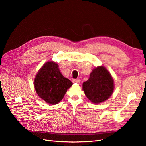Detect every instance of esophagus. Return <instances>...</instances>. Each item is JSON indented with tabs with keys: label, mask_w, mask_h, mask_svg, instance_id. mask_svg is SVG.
Wrapping results in <instances>:
<instances>
[{
	"label": "esophagus",
	"mask_w": 146,
	"mask_h": 146,
	"mask_svg": "<svg viewBox=\"0 0 146 146\" xmlns=\"http://www.w3.org/2000/svg\"><path fill=\"white\" fill-rule=\"evenodd\" d=\"M72 82L73 83H80V81L78 80V79H74L72 80Z\"/></svg>",
	"instance_id": "esophagus-1"
}]
</instances>
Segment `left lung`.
Here are the masks:
<instances>
[{
	"label": "left lung",
	"mask_w": 146,
	"mask_h": 146,
	"mask_svg": "<svg viewBox=\"0 0 146 146\" xmlns=\"http://www.w3.org/2000/svg\"><path fill=\"white\" fill-rule=\"evenodd\" d=\"M113 89V79L104 66L94 69L89 78L83 83V90L86 96L95 104L108 100L111 96Z\"/></svg>",
	"instance_id": "1"
}]
</instances>
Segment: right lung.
Returning a JSON list of instances; mask_svg holds the SVG:
<instances>
[{
  "instance_id": "add662e5",
  "label": "right lung",
  "mask_w": 146,
  "mask_h": 146,
  "mask_svg": "<svg viewBox=\"0 0 146 146\" xmlns=\"http://www.w3.org/2000/svg\"><path fill=\"white\" fill-rule=\"evenodd\" d=\"M72 83L60 72L58 65L48 62L40 69L34 81L38 96L46 103L56 104L64 97Z\"/></svg>"
}]
</instances>
